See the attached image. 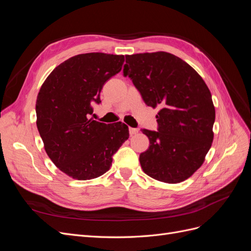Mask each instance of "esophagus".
Listing matches in <instances>:
<instances>
[{"instance_id": "34e87169", "label": "esophagus", "mask_w": 251, "mask_h": 251, "mask_svg": "<svg viewBox=\"0 0 251 251\" xmlns=\"http://www.w3.org/2000/svg\"><path fill=\"white\" fill-rule=\"evenodd\" d=\"M128 132H130V135L132 136V135L137 134L138 130H137V128H135V127H130V130H128Z\"/></svg>"}]
</instances>
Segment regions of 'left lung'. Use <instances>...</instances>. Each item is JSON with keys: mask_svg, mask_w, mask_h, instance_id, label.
Returning a JSON list of instances; mask_svg holds the SVG:
<instances>
[{"mask_svg": "<svg viewBox=\"0 0 251 251\" xmlns=\"http://www.w3.org/2000/svg\"><path fill=\"white\" fill-rule=\"evenodd\" d=\"M124 76L131 78L149 107H159L157 131L139 161L148 176L179 183L202 165L211 147L216 112L210 91L184 60L168 52L126 55Z\"/></svg>", "mask_w": 251, "mask_h": 251, "instance_id": "1", "label": "left lung"}]
</instances>
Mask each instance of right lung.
<instances>
[{
  "mask_svg": "<svg viewBox=\"0 0 251 251\" xmlns=\"http://www.w3.org/2000/svg\"><path fill=\"white\" fill-rule=\"evenodd\" d=\"M124 55L86 53L57 66L37 95V130L45 150L57 168L74 179L101 176L113 155L128 138L123 123L103 124L89 118L100 104L104 82L117 74Z\"/></svg>",
  "mask_w": 251,
  "mask_h": 251,
  "instance_id": "obj_1",
  "label": "right lung"
}]
</instances>
